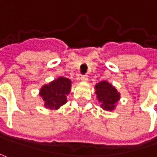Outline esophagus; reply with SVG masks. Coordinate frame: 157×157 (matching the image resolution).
Wrapping results in <instances>:
<instances>
[{
	"instance_id": "esophagus-1",
	"label": "esophagus",
	"mask_w": 157,
	"mask_h": 157,
	"mask_svg": "<svg viewBox=\"0 0 157 157\" xmlns=\"http://www.w3.org/2000/svg\"><path fill=\"white\" fill-rule=\"evenodd\" d=\"M80 80L83 81V82H86V81L88 80V76H87V75H83V76H81Z\"/></svg>"
}]
</instances>
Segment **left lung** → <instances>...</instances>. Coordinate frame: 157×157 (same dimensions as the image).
I'll return each mask as SVG.
<instances>
[{
  "label": "left lung",
  "mask_w": 157,
  "mask_h": 157,
  "mask_svg": "<svg viewBox=\"0 0 157 157\" xmlns=\"http://www.w3.org/2000/svg\"><path fill=\"white\" fill-rule=\"evenodd\" d=\"M95 89L96 98L103 110L108 112L113 111L121 98L120 92L106 80H102L95 84Z\"/></svg>",
  "instance_id": "1"
}]
</instances>
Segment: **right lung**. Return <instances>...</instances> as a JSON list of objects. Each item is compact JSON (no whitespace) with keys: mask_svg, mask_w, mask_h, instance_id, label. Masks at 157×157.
I'll return each mask as SVG.
<instances>
[{"mask_svg":"<svg viewBox=\"0 0 157 157\" xmlns=\"http://www.w3.org/2000/svg\"><path fill=\"white\" fill-rule=\"evenodd\" d=\"M71 90V80L59 77L49 84L44 85L39 91V95L44 101V106L58 110L67 103V95Z\"/></svg>","mask_w":157,"mask_h":157,"instance_id":"obj_1","label":"right lung"}]
</instances>
